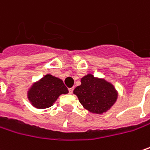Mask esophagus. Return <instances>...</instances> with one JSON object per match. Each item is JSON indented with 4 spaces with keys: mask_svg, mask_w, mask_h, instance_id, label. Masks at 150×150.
<instances>
[{
    "mask_svg": "<svg viewBox=\"0 0 150 150\" xmlns=\"http://www.w3.org/2000/svg\"><path fill=\"white\" fill-rule=\"evenodd\" d=\"M73 90H74V88H69V93L71 94V93H73Z\"/></svg>",
    "mask_w": 150,
    "mask_h": 150,
    "instance_id": "obj_1",
    "label": "esophagus"
}]
</instances>
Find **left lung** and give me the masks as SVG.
<instances>
[{
    "instance_id": "8db88e82",
    "label": "left lung",
    "mask_w": 150,
    "mask_h": 150,
    "mask_svg": "<svg viewBox=\"0 0 150 150\" xmlns=\"http://www.w3.org/2000/svg\"><path fill=\"white\" fill-rule=\"evenodd\" d=\"M82 106L94 114H103L112 108L118 97L114 85L105 78L87 74L81 78V85L74 89Z\"/></svg>"
}]
</instances>
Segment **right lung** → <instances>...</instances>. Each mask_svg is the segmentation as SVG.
<instances>
[{"instance_id": "obj_1", "label": "right lung", "mask_w": 150, "mask_h": 150, "mask_svg": "<svg viewBox=\"0 0 150 150\" xmlns=\"http://www.w3.org/2000/svg\"><path fill=\"white\" fill-rule=\"evenodd\" d=\"M69 90L60 78L46 74L33 82L27 90V98L37 109H46L53 105L61 94H67Z\"/></svg>"}]
</instances>
